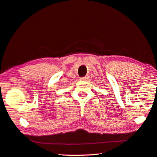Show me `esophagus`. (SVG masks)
<instances>
[{
  "instance_id": "obj_1",
  "label": "esophagus",
  "mask_w": 157,
  "mask_h": 157,
  "mask_svg": "<svg viewBox=\"0 0 157 157\" xmlns=\"http://www.w3.org/2000/svg\"><path fill=\"white\" fill-rule=\"evenodd\" d=\"M88 79H89V76H86V77H84V78H80V80H82V81H87Z\"/></svg>"
}]
</instances>
